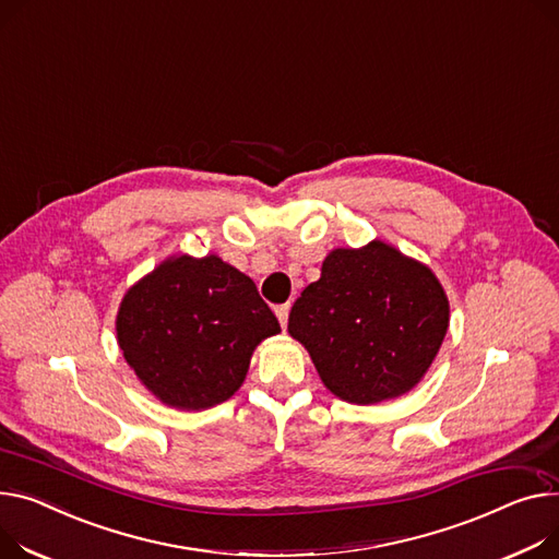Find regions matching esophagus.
Segmentation results:
<instances>
[{
	"label": "esophagus",
	"mask_w": 559,
	"mask_h": 559,
	"mask_svg": "<svg viewBox=\"0 0 559 559\" xmlns=\"http://www.w3.org/2000/svg\"><path fill=\"white\" fill-rule=\"evenodd\" d=\"M276 317H278L281 325L285 328V325H287V317H289V306H287V304H285V306H278V308H276Z\"/></svg>",
	"instance_id": "obj_1"
}]
</instances>
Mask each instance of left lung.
Segmentation results:
<instances>
[{
	"mask_svg": "<svg viewBox=\"0 0 559 559\" xmlns=\"http://www.w3.org/2000/svg\"><path fill=\"white\" fill-rule=\"evenodd\" d=\"M448 325V296L431 270L380 240L359 251L334 249L287 321L323 384L355 404L416 386Z\"/></svg>",
	"mask_w": 559,
	"mask_h": 559,
	"instance_id": "1",
	"label": "left lung"
}]
</instances>
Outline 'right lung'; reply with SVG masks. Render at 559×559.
I'll list each match as a JSON object with an SVG mask.
<instances>
[{
    "label": "right lung",
    "mask_w": 559,
    "mask_h": 559,
    "mask_svg": "<svg viewBox=\"0 0 559 559\" xmlns=\"http://www.w3.org/2000/svg\"><path fill=\"white\" fill-rule=\"evenodd\" d=\"M281 332L249 276L217 255H177L136 283L117 334L136 378L162 402L206 408L231 397L253 348Z\"/></svg>",
    "instance_id": "add662e5"
}]
</instances>
